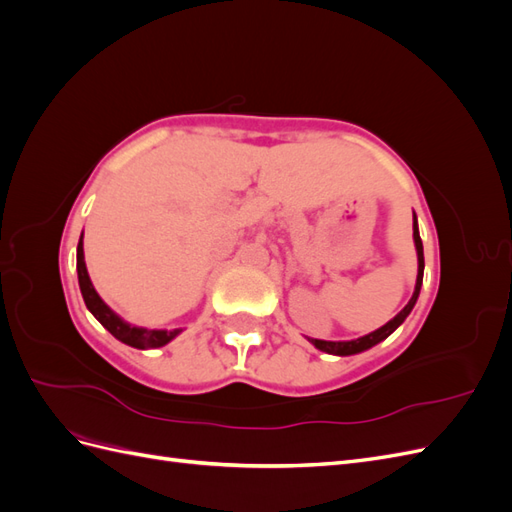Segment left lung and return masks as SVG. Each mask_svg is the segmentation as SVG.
I'll return each instance as SVG.
<instances>
[{"instance_id": "8db88e82", "label": "left lung", "mask_w": 512, "mask_h": 512, "mask_svg": "<svg viewBox=\"0 0 512 512\" xmlns=\"http://www.w3.org/2000/svg\"><path fill=\"white\" fill-rule=\"evenodd\" d=\"M414 243H416V254H418V277H416V288H414V294L412 299L408 301V305L401 309V312L384 324V327H380L378 331L369 333L365 337H359V339H352V342H322V339H309L318 350L322 352H329V354H339V356H348V354H356V352H363L371 346L380 344L382 339L389 337L401 322H404L408 318V314L412 312V307L418 299V292H421V284H423V269H425V258H423V241H421V235H418V226L414 222Z\"/></svg>"}]
</instances>
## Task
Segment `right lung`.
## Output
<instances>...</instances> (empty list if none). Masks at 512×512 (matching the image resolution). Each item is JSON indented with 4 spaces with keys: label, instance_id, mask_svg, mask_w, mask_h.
<instances>
[{
    "label": "right lung",
    "instance_id": "obj_1",
    "mask_svg": "<svg viewBox=\"0 0 512 512\" xmlns=\"http://www.w3.org/2000/svg\"><path fill=\"white\" fill-rule=\"evenodd\" d=\"M76 271H79V286H81V294L83 301L87 305V309L94 314L102 327L111 333L113 337H117L119 342L128 344L132 348H160L164 344H168L173 339L179 329L175 331H147L141 327H132V324L123 322L111 307H108L100 297L96 288L91 286V280L87 275V267H85V256H83V237L79 241V247H76Z\"/></svg>",
    "mask_w": 512,
    "mask_h": 512
}]
</instances>
